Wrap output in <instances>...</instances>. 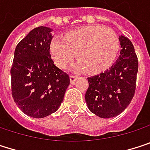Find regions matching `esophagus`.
Returning <instances> with one entry per match:
<instances>
[{"label":"esophagus","instance_id":"obj_1","mask_svg":"<svg viewBox=\"0 0 150 150\" xmlns=\"http://www.w3.org/2000/svg\"><path fill=\"white\" fill-rule=\"evenodd\" d=\"M77 79V77L76 76H73V75H70V80H71V83L73 84L75 82V80Z\"/></svg>","mask_w":150,"mask_h":150}]
</instances>
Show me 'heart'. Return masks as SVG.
I'll list each match as a JSON object with an SVG mask.
<instances>
[{
  "instance_id": "1",
  "label": "heart",
  "mask_w": 150,
  "mask_h": 150,
  "mask_svg": "<svg viewBox=\"0 0 150 150\" xmlns=\"http://www.w3.org/2000/svg\"><path fill=\"white\" fill-rule=\"evenodd\" d=\"M120 42L116 33L109 28L90 25L66 32L64 38H52L49 51L55 64L64 69L74 54L78 63L75 70L95 75L108 69L116 59Z\"/></svg>"
}]
</instances>
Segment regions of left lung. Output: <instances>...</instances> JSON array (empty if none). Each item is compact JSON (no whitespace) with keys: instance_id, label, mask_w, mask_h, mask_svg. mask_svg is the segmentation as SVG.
I'll return each instance as SVG.
<instances>
[{"instance_id":"1","label":"left lung","mask_w":150,"mask_h":150,"mask_svg":"<svg viewBox=\"0 0 150 150\" xmlns=\"http://www.w3.org/2000/svg\"><path fill=\"white\" fill-rule=\"evenodd\" d=\"M120 55L104 72L88 78L85 99L89 110L100 118H112L122 112L131 102L136 86L138 59L131 41L119 37Z\"/></svg>"}]
</instances>
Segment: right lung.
<instances>
[{
	"label": "right lung",
	"mask_w": 150,
	"mask_h": 150,
	"mask_svg": "<svg viewBox=\"0 0 150 150\" xmlns=\"http://www.w3.org/2000/svg\"><path fill=\"white\" fill-rule=\"evenodd\" d=\"M52 30L40 26L16 45L10 70L12 97L17 107L33 118H44L60 107L70 85L67 73L51 59Z\"/></svg>",
	"instance_id": "add662e5"
}]
</instances>
